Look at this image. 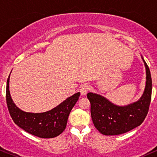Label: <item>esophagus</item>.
I'll return each mask as SVG.
<instances>
[{
    "label": "esophagus",
    "mask_w": 157,
    "mask_h": 157,
    "mask_svg": "<svg viewBox=\"0 0 157 157\" xmlns=\"http://www.w3.org/2000/svg\"><path fill=\"white\" fill-rule=\"evenodd\" d=\"M90 89V86L88 84H83L80 86V91L81 93V95H86V93L89 91Z\"/></svg>",
    "instance_id": "1"
}]
</instances>
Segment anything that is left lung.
Here are the masks:
<instances>
[{"label": "left lung", "instance_id": "1", "mask_svg": "<svg viewBox=\"0 0 157 157\" xmlns=\"http://www.w3.org/2000/svg\"><path fill=\"white\" fill-rule=\"evenodd\" d=\"M142 59L146 70V82L144 92L137 101L120 106L100 94H87L93 123L102 134L111 136L124 134L141 125L147 116L151 100L152 80L150 69L142 57Z\"/></svg>", "mask_w": 157, "mask_h": 157}]
</instances>
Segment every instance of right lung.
Wrapping results in <instances>:
<instances>
[{
  "mask_svg": "<svg viewBox=\"0 0 157 157\" xmlns=\"http://www.w3.org/2000/svg\"><path fill=\"white\" fill-rule=\"evenodd\" d=\"M10 77V75L6 83V103L14 122L26 132L40 138H54L60 135L66 128L69 113L80 93L68 97L60 105L46 112H25L17 107L11 97Z\"/></svg>",
  "mask_w": 157,
  "mask_h": 157,
  "instance_id": "right-lung-1",
  "label": "right lung"
}]
</instances>
